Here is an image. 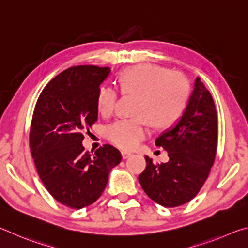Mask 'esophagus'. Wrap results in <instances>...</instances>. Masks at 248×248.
I'll return each mask as SVG.
<instances>
[{"label":"esophagus","instance_id":"esophagus-1","mask_svg":"<svg viewBox=\"0 0 248 248\" xmlns=\"http://www.w3.org/2000/svg\"><path fill=\"white\" fill-rule=\"evenodd\" d=\"M121 155H123V158L125 159V158H128V157L131 156L132 153L129 152V151H121Z\"/></svg>","mask_w":248,"mask_h":248}]
</instances>
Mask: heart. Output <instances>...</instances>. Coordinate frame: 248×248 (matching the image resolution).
<instances>
[{
  "mask_svg": "<svg viewBox=\"0 0 248 248\" xmlns=\"http://www.w3.org/2000/svg\"><path fill=\"white\" fill-rule=\"evenodd\" d=\"M124 94L137 95L133 118L116 120L106 128L107 139L121 149H133L149 134V121L154 127L166 128L176 123L186 109L189 84L177 72L161 66L141 63L125 69L119 75ZM118 100L114 86L103 85L98 91L97 108L110 115Z\"/></svg>",
  "mask_w": 248,
  "mask_h": 248,
  "instance_id": "1",
  "label": "heart"
}]
</instances>
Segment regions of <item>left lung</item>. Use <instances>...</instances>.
I'll return each mask as SVG.
<instances>
[{
  "label": "left lung",
  "mask_w": 248,
  "mask_h": 248,
  "mask_svg": "<svg viewBox=\"0 0 248 248\" xmlns=\"http://www.w3.org/2000/svg\"><path fill=\"white\" fill-rule=\"evenodd\" d=\"M217 120L215 102L200 78L180 118L155 140L169 153V162L154 164L145 156L146 167L139 176L141 187L155 202L178 207L198 194L215 162Z\"/></svg>",
  "instance_id": "obj_1"
}]
</instances>
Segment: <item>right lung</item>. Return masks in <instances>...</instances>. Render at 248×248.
<instances>
[{"label": "right lung", "instance_id": "right-lung-1", "mask_svg": "<svg viewBox=\"0 0 248 248\" xmlns=\"http://www.w3.org/2000/svg\"><path fill=\"white\" fill-rule=\"evenodd\" d=\"M110 71L95 65L64 70L46 85L33 111L29 144L37 171L53 198L69 208L94 203L121 162L112 145L90 154L82 144L83 130L98 118V91Z\"/></svg>", "mask_w": 248, "mask_h": 248}]
</instances>
